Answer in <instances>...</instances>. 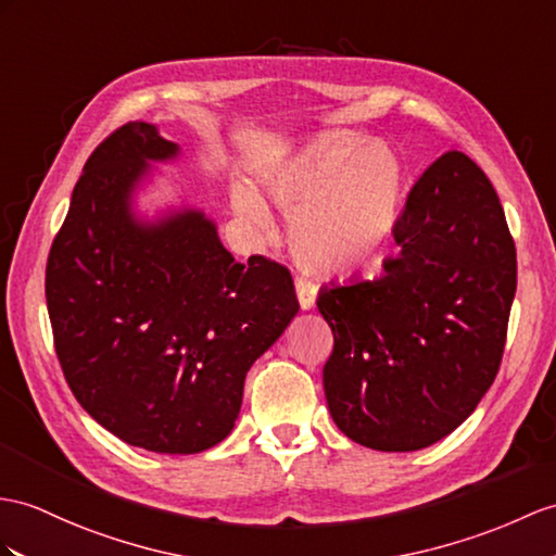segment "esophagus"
<instances>
[{"instance_id":"1","label":"esophagus","mask_w":556,"mask_h":556,"mask_svg":"<svg viewBox=\"0 0 556 556\" xmlns=\"http://www.w3.org/2000/svg\"><path fill=\"white\" fill-rule=\"evenodd\" d=\"M294 290H296V300H300L302 311L314 308V304H316V286H314V282H308L304 278H296Z\"/></svg>"}]
</instances>
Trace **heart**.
Segmentation results:
<instances>
[{"instance_id": "heart-1", "label": "heart", "mask_w": 556, "mask_h": 556, "mask_svg": "<svg viewBox=\"0 0 556 556\" xmlns=\"http://www.w3.org/2000/svg\"><path fill=\"white\" fill-rule=\"evenodd\" d=\"M403 186L396 153L351 134L311 139L260 174L262 193L292 216L294 262L320 278H349L382 262L399 228ZM233 207L260 233H274L252 188H233Z\"/></svg>"}]
</instances>
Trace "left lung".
<instances>
[{
  "label": "left lung",
  "instance_id": "8db88e82",
  "mask_svg": "<svg viewBox=\"0 0 556 556\" xmlns=\"http://www.w3.org/2000/svg\"><path fill=\"white\" fill-rule=\"evenodd\" d=\"M401 252L377 280L330 286L318 311L334 337L323 368L340 431L410 453L455 431L491 389L517 292V250L493 184L451 151L399 219Z\"/></svg>",
  "mask_w": 556,
  "mask_h": 556
}]
</instances>
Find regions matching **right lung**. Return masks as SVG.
Masks as SVG:
<instances>
[{"mask_svg":"<svg viewBox=\"0 0 556 556\" xmlns=\"http://www.w3.org/2000/svg\"><path fill=\"white\" fill-rule=\"evenodd\" d=\"M179 155L141 119L91 153L49 252L47 308L93 419L137 448L193 455L231 434L248 370L300 302L286 266L236 262L202 210H137L153 165Z\"/></svg>","mask_w":556,"mask_h":556,"instance_id":"right-lung-1","label":"right lung"}]
</instances>
